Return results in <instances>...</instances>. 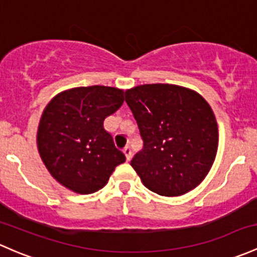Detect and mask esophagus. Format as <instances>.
<instances>
[{"label":"esophagus","mask_w":257,"mask_h":257,"mask_svg":"<svg viewBox=\"0 0 257 257\" xmlns=\"http://www.w3.org/2000/svg\"><path fill=\"white\" fill-rule=\"evenodd\" d=\"M123 153H124V155H125L126 161H131V159H132V150H131V148L125 147L123 149Z\"/></svg>","instance_id":"esophagus-1"}]
</instances>
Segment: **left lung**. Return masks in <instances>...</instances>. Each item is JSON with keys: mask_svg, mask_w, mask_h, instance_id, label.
<instances>
[{"mask_svg": "<svg viewBox=\"0 0 257 257\" xmlns=\"http://www.w3.org/2000/svg\"><path fill=\"white\" fill-rule=\"evenodd\" d=\"M144 148L132 160L143 185L177 197L206 178L219 143L209 103L196 91L170 83L140 85L125 91Z\"/></svg>", "mask_w": 257, "mask_h": 257, "instance_id": "left-lung-1", "label": "left lung"}]
</instances>
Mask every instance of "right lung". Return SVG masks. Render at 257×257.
Listing matches in <instances>:
<instances>
[{
    "mask_svg": "<svg viewBox=\"0 0 257 257\" xmlns=\"http://www.w3.org/2000/svg\"><path fill=\"white\" fill-rule=\"evenodd\" d=\"M124 91L109 86L65 90L51 98L37 132L39 155L54 180L75 193L107 185L125 156L104 131V118L123 104Z\"/></svg>",
    "mask_w": 257,
    "mask_h": 257,
    "instance_id": "1",
    "label": "right lung"
}]
</instances>
